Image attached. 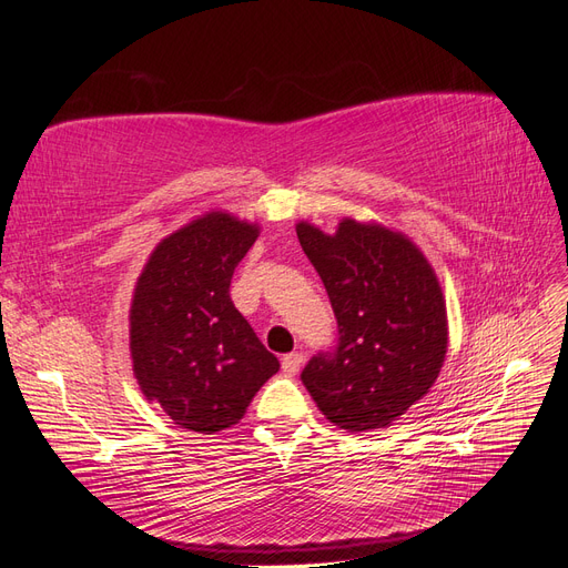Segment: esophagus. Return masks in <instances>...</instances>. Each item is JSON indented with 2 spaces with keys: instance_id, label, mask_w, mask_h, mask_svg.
I'll return each mask as SVG.
<instances>
[{
  "instance_id": "esophagus-1",
  "label": "esophagus",
  "mask_w": 568,
  "mask_h": 568,
  "mask_svg": "<svg viewBox=\"0 0 568 568\" xmlns=\"http://www.w3.org/2000/svg\"><path fill=\"white\" fill-rule=\"evenodd\" d=\"M301 365H303V355H301L298 351H294V353H288V355L282 357V372H284L286 376H294V374L301 369Z\"/></svg>"
}]
</instances>
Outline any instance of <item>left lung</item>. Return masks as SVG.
Masks as SVG:
<instances>
[{"label":"left lung","mask_w":568,"mask_h":568,"mask_svg":"<svg viewBox=\"0 0 568 568\" xmlns=\"http://www.w3.org/2000/svg\"><path fill=\"white\" fill-rule=\"evenodd\" d=\"M298 242L336 317V343L301 372L322 415L346 432H374L434 386L448 348L436 274L419 248L379 225L343 220L334 236L307 222Z\"/></svg>","instance_id":"obj_1"}]
</instances>
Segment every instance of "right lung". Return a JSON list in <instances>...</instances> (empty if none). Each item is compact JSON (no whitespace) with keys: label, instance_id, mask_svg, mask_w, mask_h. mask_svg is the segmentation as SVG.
Listing matches in <instances>:
<instances>
[{"label":"right lung","instance_id":"obj_1","mask_svg":"<svg viewBox=\"0 0 568 568\" xmlns=\"http://www.w3.org/2000/svg\"><path fill=\"white\" fill-rule=\"evenodd\" d=\"M257 230L211 213L151 253L134 288L130 351L146 400L178 426L215 434L244 417L280 359L236 311L230 284Z\"/></svg>","mask_w":568,"mask_h":568}]
</instances>
